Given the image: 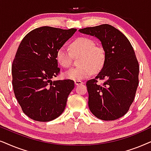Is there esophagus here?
Here are the masks:
<instances>
[{
    "instance_id": "esophagus-1",
    "label": "esophagus",
    "mask_w": 151,
    "mask_h": 151,
    "mask_svg": "<svg viewBox=\"0 0 151 151\" xmlns=\"http://www.w3.org/2000/svg\"><path fill=\"white\" fill-rule=\"evenodd\" d=\"M74 83H75L76 86H78V85H81V84L83 83V82L81 81H74Z\"/></svg>"
}]
</instances>
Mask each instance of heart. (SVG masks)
<instances>
[{
  "mask_svg": "<svg viewBox=\"0 0 151 151\" xmlns=\"http://www.w3.org/2000/svg\"><path fill=\"white\" fill-rule=\"evenodd\" d=\"M70 50L65 46H61L57 50L56 59L63 68L71 65L72 55L79 59L80 67L72 68L64 72L63 76L67 79L72 81H81L87 79L94 72L99 70L105 61V52L103 48L95 46L94 41L87 37H79L72 41Z\"/></svg>",
  "mask_w": 151,
  "mask_h": 151,
  "instance_id": "1",
  "label": "heart"
}]
</instances>
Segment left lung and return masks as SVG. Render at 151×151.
Listing matches in <instances>:
<instances>
[{
    "mask_svg": "<svg viewBox=\"0 0 151 151\" xmlns=\"http://www.w3.org/2000/svg\"><path fill=\"white\" fill-rule=\"evenodd\" d=\"M79 31L97 38L105 52L101 71L86 83L89 109L101 120L119 119L129 110L139 84V67L133 48L124 34L108 24ZM97 79L105 81L99 85Z\"/></svg>",
    "mask_w": 151,
    "mask_h": 151,
    "instance_id": "obj_1",
    "label": "left lung"
}]
</instances>
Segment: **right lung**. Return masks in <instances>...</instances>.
Wrapping results in <instances>:
<instances>
[{
  "label": "right lung",
  "instance_id": "add662e5",
  "mask_svg": "<svg viewBox=\"0 0 151 151\" xmlns=\"http://www.w3.org/2000/svg\"><path fill=\"white\" fill-rule=\"evenodd\" d=\"M76 31L44 26L29 32L20 43L12 68V86L23 112L32 119L52 121L65 110L74 81L51 79L60 71L57 50Z\"/></svg>",
  "mask_w": 151,
  "mask_h": 151
}]
</instances>
